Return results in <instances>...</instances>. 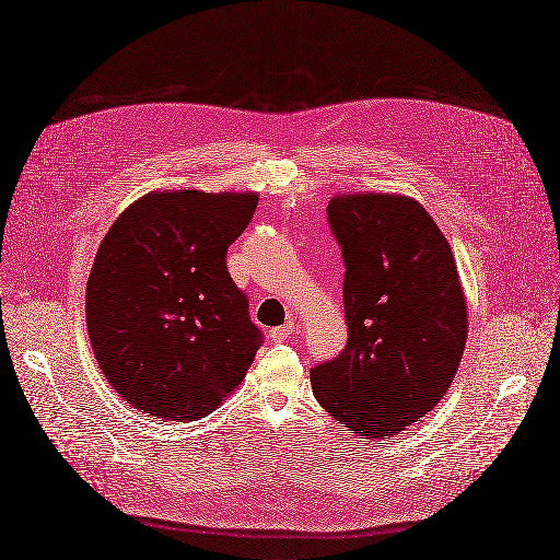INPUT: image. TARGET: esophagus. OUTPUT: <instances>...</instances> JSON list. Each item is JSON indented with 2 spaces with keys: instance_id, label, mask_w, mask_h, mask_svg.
I'll list each match as a JSON object with an SVG mask.
<instances>
[{
  "instance_id": "1",
  "label": "esophagus",
  "mask_w": 560,
  "mask_h": 560,
  "mask_svg": "<svg viewBox=\"0 0 560 560\" xmlns=\"http://www.w3.org/2000/svg\"><path fill=\"white\" fill-rule=\"evenodd\" d=\"M291 332H294V324H284V326H278V328L269 330L273 341H284V339L291 337Z\"/></svg>"
}]
</instances>
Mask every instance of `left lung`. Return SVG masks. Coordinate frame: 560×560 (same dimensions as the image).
Returning <instances> with one entry per match:
<instances>
[{"instance_id": "obj_1", "label": "left lung", "mask_w": 560, "mask_h": 560, "mask_svg": "<svg viewBox=\"0 0 560 560\" xmlns=\"http://www.w3.org/2000/svg\"><path fill=\"white\" fill-rule=\"evenodd\" d=\"M341 246L343 351L310 371L324 410L364 440L429 415L454 383L467 343V303L442 230L415 198L349 194L328 202Z\"/></svg>"}]
</instances>
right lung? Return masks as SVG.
I'll use <instances>...</instances> for the list:
<instances>
[{
  "mask_svg": "<svg viewBox=\"0 0 560 560\" xmlns=\"http://www.w3.org/2000/svg\"><path fill=\"white\" fill-rule=\"evenodd\" d=\"M257 200L253 191H150L102 238L86 328L104 378L129 406L194 421L246 378L261 332L225 253Z\"/></svg>",
  "mask_w": 560,
  "mask_h": 560,
  "instance_id": "right-lung-1",
  "label": "right lung"
}]
</instances>
